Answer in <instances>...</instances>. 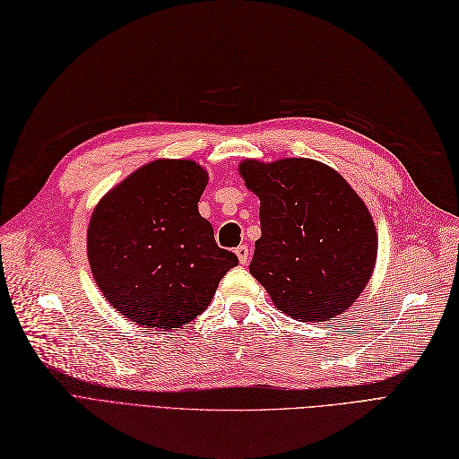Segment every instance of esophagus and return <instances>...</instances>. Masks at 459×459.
I'll list each match as a JSON object with an SVG mask.
<instances>
[{
	"label": "esophagus",
	"instance_id": "obj_1",
	"mask_svg": "<svg viewBox=\"0 0 459 459\" xmlns=\"http://www.w3.org/2000/svg\"><path fill=\"white\" fill-rule=\"evenodd\" d=\"M234 254H236V257H238L240 264H246L247 259H249V247L246 244H242V246H238V247L234 249Z\"/></svg>",
	"mask_w": 459,
	"mask_h": 459
}]
</instances>
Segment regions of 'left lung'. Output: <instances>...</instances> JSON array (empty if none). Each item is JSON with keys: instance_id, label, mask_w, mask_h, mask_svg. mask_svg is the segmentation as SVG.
<instances>
[{"instance_id": "1", "label": "left lung", "mask_w": 459, "mask_h": 459, "mask_svg": "<svg viewBox=\"0 0 459 459\" xmlns=\"http://www.w3.org/2000/svg\"><path fill=\"white\" fill-rule=\"evenodd\" d=\"M238 173L261 200L249 273L276 308L301 322L345 313L377 259V232L362 198L335 169L308 158L242 160Z\"/></svg>"}]
</instances>
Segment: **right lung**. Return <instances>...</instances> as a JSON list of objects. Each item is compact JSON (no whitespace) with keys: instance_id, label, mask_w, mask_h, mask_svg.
I'll return each mask as SVG.
<instances>
[{"instance_id":"1","label":"right lung","mask_w":459,"mask_h":459,"mask_svg":"<svg viewBox=\"0 0 459 459\" xmlns=\"http://www.w3.org/2000/svg\"><path fill=\"white\" fill-rule=\"evenodd\" d=\"M208 171L161 158L112 186L87 227V259L112 308L144 328L171 330L202 315L238 264L198 212Z\"/></svg>"}]
</instances>
